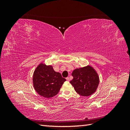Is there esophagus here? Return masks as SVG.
I'll list each match as a JSON object with an SVG mask.
<instances>
[{"label":"esophagus","instance_id":"1","mask_svg":"<svg viewBox=\"0 0 130 130\" xmlns=\"http://www.w3.org/2000/svg\"><path fill=\"white\" fill-rule=\"evenodd\" d=\"M66 80H67V81H69V77H67L66 78Z\"/></svg>","mask_w":130,"mask_h":130}]
</instances>
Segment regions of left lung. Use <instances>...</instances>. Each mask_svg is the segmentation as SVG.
I'll return each instance as SVG.
<instances>
[{
    "label": "left lung",
    "instance_id": "left-lung-1",
    "mask_svg": "<svg viewBox=\"0 0 130 130\" xmlns=\"http://www.w3.org/2000/svg\"><path fill=\"white\" fill-rule=\"evenodd\" d=\"M72 75L73 79L70 83L79 95L88 96L96 92L99 84V76L92 66L76 68Z\"/></svg>",
    "mask_w": 130,
    "mask_h": 130
}]
</instances>
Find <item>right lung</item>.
<instances>
[{
    "label": "right lung",
    "instance_id": "right-lung-1",
    "mask_svg": "<svg viewBox=\"0 0 130 130\" xmlns=\"http://www.w3.org/2000/svg\"><path fill=\"white\" fill-rule=\"evenodd\" d=\"M60 73L55 71L52 65L41 62L35 69L32 76L34 89L41 96L52 98L58 94L66 81Z\"/></svg>",
    "mask_w": 130,
    "mask_h": 130
}]
</instances>
